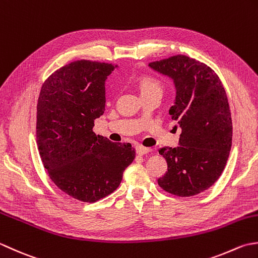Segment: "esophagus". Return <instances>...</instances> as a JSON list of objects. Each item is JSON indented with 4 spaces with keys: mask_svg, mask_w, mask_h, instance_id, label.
Wrapping results in <instances>:
<instances>
[{
    "mask_svg": "<svg viewBox=\"0 0 258 258\" xmlns=\"http://www.w3.org/2000/svg\"><path fill=\"white\" fill-rule=\"evenodd\" d=\"M136 151H137V154H138L139 156H144V155L149 154V152L151 151V149L150 148H146V147H143V146H137L136 147Z\"/></svg>",
    "mask_w": 258,
    "mask_h": 258,
    "instance_id": "1",
    "label": "esophagus"
}]
</instances>
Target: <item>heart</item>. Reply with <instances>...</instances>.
I'll list each match as a JSON object with an SVG mask.
<instances>
[{"label": "heart", "mask_w": 258, "mask_h": 258, "mask_svg": "<svg viewBox=\"0 0 258 258\" xmlns=\"http://www.w3.org/2000/svg\"><path fill=\"white\" fill-rule=\"evenodd\" d=\"M139 88H140L141 94L147 93V92H152V91H161V85L159 83V81L150 77L141 78L139 81Z\"/></svg>", "instance_id": "b5f03b06"}]
</instances>
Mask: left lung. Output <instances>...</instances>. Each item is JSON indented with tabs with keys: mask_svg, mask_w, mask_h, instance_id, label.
<instances>
[{
	"mask_svg": "<svg viewBox=\"0 0 258 258\" xmlns=\"http://www.w3.org/2000/svg\"><path fill=\"white\" fill-rule=\"evenodd\" d=\"M149 67L173 80L176 99L169 114L181 128L179 146L159 150L168 171L158 185L176 196L197 195L222 175L232 147L226 91L212 68L186 55L151 62Z\"/></svg>",
	"mask_w": 258,
	"mask_h": 258,
	"instance_id": "obj_1",
	"label": "left lung"
}]
</instances>
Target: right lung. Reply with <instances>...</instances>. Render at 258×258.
Masks as SVG:
<instances>
[{
    "instance_id": "add662e5",
    "label": "right lung",
    "mask_w": 258,
    "mask_h": 258,
    "mask_svg": "<svg viewBox=\"0 0 258 258\" xmlns=\"http://www.w3.org/2000/svg\"><path fill=\"white\" fill-rule=\"evenodd\" d=\"M118 66L78 60L44 81L36 107V143L51 180L85 203L110 195L134 161L130 144L111 143L93 133L106 106L104 83Z\"/></svg>"
}]
</instances>
